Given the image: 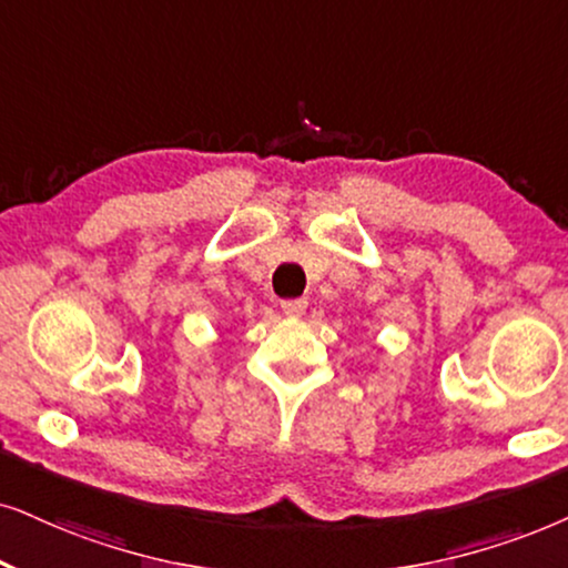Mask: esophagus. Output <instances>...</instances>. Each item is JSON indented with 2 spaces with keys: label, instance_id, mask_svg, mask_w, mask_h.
<instances>
[{
  "label": "esophagus",
  "instance_id": "1",
  "mask_svg": "<svg viewBox=\"0 0 568 568\" xmlns=\"http://www.w3.org/2000/svg\"><path fill=\"white\" fill-rule=\"evenodd\" d=\"M280 306H283V312L288 314V317H301V314L306 312L308 301L306 298H285Z\"/></svg>",
  "mask_w": 568,
  "mask_h": 568
}]
</instances>
